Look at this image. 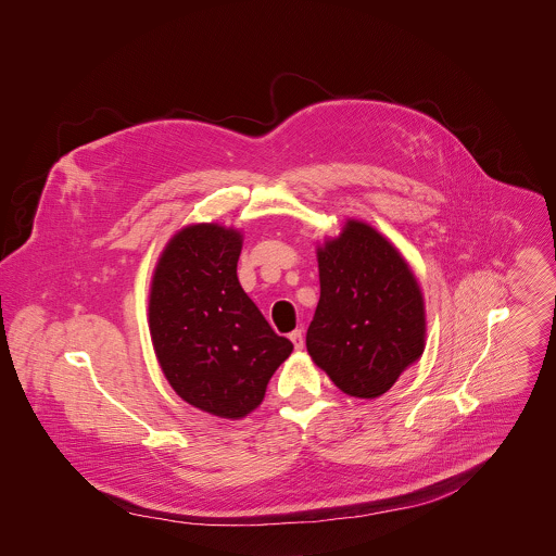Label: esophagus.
Returning <instances> with one entry per match:
<instances>
[{"mask_svg": "<svg viewBox=\"0 0 556 556\" xmlns=\"http://www.w3.org/2000/svg\"><path fill=\"white\" fill-rule=\"evenodd\" d=\"M289 338H291V342H293V346H295L298 351H302V349H304V333H302V329L291 331V333H289Z\"/></svg>", "mask_w": 556, "mask_h": 556, "instance_id": "1", "label": "esophagus"}]
</instances>
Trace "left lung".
Listing matches in <instances>:
<instances>
[{
	"label": "left lung",
	"mask_w": 556,
	"mask_h": 556,
	"mask_svg": "<svg viewBox=\"0 0 556 556\" xmlns=\"http://www.w3.org/2000/svg\"><path fill=\"white\" fill-rule=\"evenodd\" d=\"M317 261L308 355L346 396H383L426 349L421 287L396 245L364 220L349 218L317 243Z\"/></svg>",
	"instance_id": "8db88e82"
}]
</instances>
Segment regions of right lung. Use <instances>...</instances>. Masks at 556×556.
Wrapping results in <instances>:
<instances>
[{"label":"right lung","mask_w":556,"mask_h":556,"mask_svg":"<svg viewBox=\"0 0 556 556\" xmlns=\"http://www.w3.org/2000/svg\"><path fill=\"white\" fill-rule=\"evenodd\" d=\"M241 243V231L218 223L179 229L160 252L148 306L168 386L223 419L252 413L293 351L239 285Z\"/></svg>","instance_id":"1"}]
</instances>
